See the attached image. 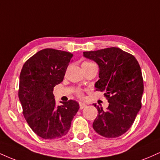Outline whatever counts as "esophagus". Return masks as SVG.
<instances>
[{"label":"esophagus","mask_w":160,"mask_h":160,"mask_svg":"<svg viewBox=\"0 0 160 160\" xmlns=\"http://www.w3.org/2000/svg\"><path fill=\"white\" fill-rule=\"evenodd\" d=\"M79 105H80V110L83 109V108H85L86 107V104L85 103H82V102H80V103H79Z\"/></svg>","instance_id":"esophagus-1"}]
</instances>
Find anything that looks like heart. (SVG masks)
<instances>
[{
	"label": "heart",
	"instance_id": "obj_1",
	"mask_svg": "<svg viewBox=\"0 0 160 160\" xmlns=\"http://www.w3.org/2000/svg\"><path fill=\"white\" fill-rule=\"evenodd\" d=\"M92 64H94V63H92V62H84L82 64V68L87 67V66L90 65H92ZM76 95L79 98H84L83 92H82V91L80 90V89L76 92Z\"/></svg>",
	"mask_w": 160,
	"mask_h": 160
}]
</instances>
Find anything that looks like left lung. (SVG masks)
Instances as JSON below:
<instances>
[{
	"instance_id": "left-lung-1",
	"label": "left lung",
	"mask_w": 160,
	"mask_h": 160,
	"mask_svg": "<svg viewBox=\"0 0 160 160\" xmlns=\"http://www.w3.org/2000/svg\"><path fill=\"white\" fill-rule=\"evenodd\" d=\"M83 56L98 65L100 79L95 88L104 92L109 102L106 111L97 106L98 115L92 127L103 137L120 136L132 126L141 108L144 80L140 65L135 56L117 47L83 52Z\"/></svg>"
}]
</instances>
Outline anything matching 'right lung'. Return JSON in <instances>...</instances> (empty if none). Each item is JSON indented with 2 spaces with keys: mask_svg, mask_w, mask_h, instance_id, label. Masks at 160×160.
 Segmentation results:
<instances>
[{
  "mask_svg": "<svg viewBox=\"0 0 160 160\" xmlns=\"http://www.w3.org/2000/svg\"><path fill=\"white\" fill-rule=\"evenodd\" d=\"M73 54L54 49L39 51L24 64L19 76V98L28 124L43 139L68 132L79 104L69 100L56 106L52 91L62 82Z\"/></svg>",
  "mask_w": 160,
  "mask_h": 160,
  "instance_id": "obj_1",
  "label": "right lung"
}]
</instances>
